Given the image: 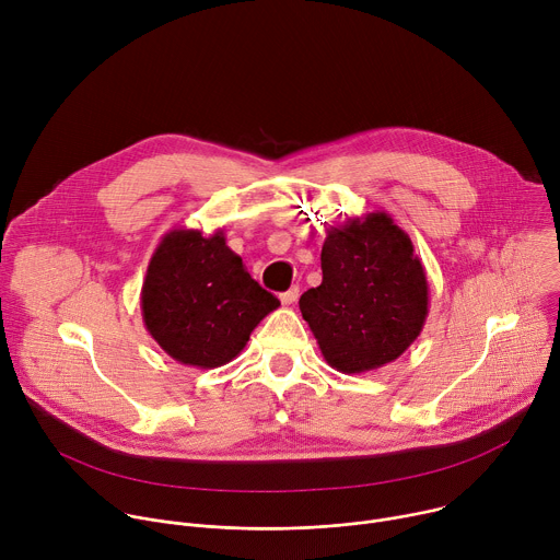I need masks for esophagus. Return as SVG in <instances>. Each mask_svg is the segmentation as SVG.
<instances>
[{
  "label": "esophagus",
  "mask_w": 560,
  "mask_h": 560,
  "mask_svg": "<svg viewBox=\"0 0 560 560\" xmlns=\"http://www.w3.org/2000/svg\"><path fill=\"white\" fill-rule=\"evenodd\" d=\"M279 299H281V303H283V305H292V303L299 299V288H296V285H292L290 290L281 292V294H279Z\"/></svg>",
  "instance_id": "34e87169"
}]
</instances>
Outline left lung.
Wrapping results in <instances>:
<instances>
[{
    "mask_svg": "<svg viewBox=\"0 0 560 560\" xmlns=\"http://www.w3.org/2000/svg\"><path fill=\"white\" fill-rule=\"evenodd\" d=\"M322 285L299 307L324 359L343 374L383 368L421 335L428 277L412 238L383 212L330 228L322 248Z\"/></svg>",
    "mask_w": 560,
    "mask_h": 560,
    "instance_id": "1",
    "label": "left lung"
}]
</instances>
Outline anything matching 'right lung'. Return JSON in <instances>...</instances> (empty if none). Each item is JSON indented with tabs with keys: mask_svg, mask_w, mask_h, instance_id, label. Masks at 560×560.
<instances>
[{
	"mask_svg": "<svg viewBox=\"0 0 560 560\" xmlns=\"http://www.w3.org/2000/svg\"><path fill=\"white\" fill-rule=\"evenodd\" d=\"M281 303L225 246L223 230H171L150 257L141 316L166 354L190 368H219L242 352Z\"/></svg>",
	"mask_w": 560,
	"mask_h": 560,
	"instance_id": "add662e5",
	"label": "right lung"
}]
</instances>
